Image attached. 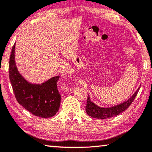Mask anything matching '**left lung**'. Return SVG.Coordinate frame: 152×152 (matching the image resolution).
<instances>
[{
  "instance_id": "obj_1",
  "label": "left lung",
  "mask_w": 152,
  "mask_h": 152,
  "mask_svg": "<svg viewBox=\"0 0 152 152\" xmlns=\"http://www.w3.org/2000/svg\"><path fill=\"white\" fill-rule=\"evenodd\" d=\"M139 90H140V87L127 101L123 102L119 104L115 105L114 107H101L98 106L97 104L91 101V98H90L88 94L86 105V113L92 118H96V119H109V118H111L113 117L117 116L120 113L125 111L132 104L133 100L137 96Z\"/></svg>"
}]
</instances>
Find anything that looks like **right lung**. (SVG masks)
Segmentation results:
<instances>
[{"mask_svg": "<svg viewBox=\"0 0 152 152\" xmlns=\"http://www.w3.org/2000/svg\"><path fill=\"white\" fill-rule=\"evenodd\" d=\"M15 43L9 60V78L18 102L28 111L42 118L51 117L57 113L61 96L57 89L60 76L41 84L27 81L19 73L15 62Z\"/></svg>", "mask_w": 152, "mask_h": 152, "instance_id": "right-lung-1", "label": "right lung"}]
</instances>
